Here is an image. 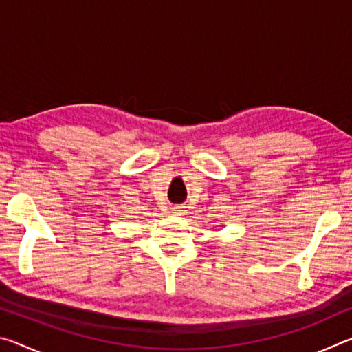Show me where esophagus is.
Segmentation results:
<instances>
[{"label":"esophagus","instance_id":"obj_1","mask_svg":"<svg viewBox=\"0 0 352 352\" xmlns=\"http://www.w3.org/2000/svg\"><path fill=\"white\" fill-rule=\"evenodd\" d=\"M184 211H186V210H184V206H182V205H177V206L172 208V212H174L175 216H183Z\"/></svg>","mask_w":352,"mask_h":352}]
</instances>
